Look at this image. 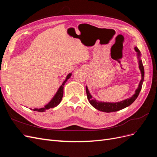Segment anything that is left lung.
<instances>
[{
    "label": "left lung",
    "mask_w": 157,
    "mask_h": 157,
    "mask_svg": "<svg viewBox=\"0 0 157 157\" xmlns=\"http://www.w3.org/2000/svg\"><path fill=\"white\" fill-rule=\"evenodd\" d=\"M134 49L137 53V57H138V59H139V68L141 71V79L139 84L138 88H137V90H136L135 94L130 98L124 99V100L121 101L120 102H116V103H109V102L107 103V102H101V101L99 102L98 101H96L95 99L92 98V96H91V94H90L88 91V87L86 86L87 98L88 99L90 103L91 104L94 108H96L99 111L105 112V113L115 112V111L121 110V109L130 105L131 104L136 100L137 98L138 97L139 94L141 91V89L142 87V84H143V82H144V67L143 65V63H142V61L140 59V56H141L140 51L139 50L138 48H137V47H135Z\"/></svg>",
    "instance_id": "8db88e82"
}]
</instances>
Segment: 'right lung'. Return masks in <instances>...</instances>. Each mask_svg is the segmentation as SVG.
<instances>
[{
    "mask_svg": "<svg viewBox=\"0 0 157 157\" xmlns=\"http://www.w3.org/2000/svg\"><path fill=\"white\" fill-rule=\"evenodd\" d=\"M71 73H69L67 77H66V79L64 80V82H63L62 85H61L60 87L59 88L58 92H56V94H55V96H54V98L52 99V100L46 105L44 107L42 108H40V109H34L33 111H36L38 112H44L47 109H49L51 108H54L55 107H56L58 105H59V103L61 102V99H62L63 98V86L65 84V82H67V80L71 77Z\"/></svg>",
    "mask_w": 157,
    "mask_h": 157,
    "instance_id": "obj_1",
    "label": "right lung"
}]
</instances>
